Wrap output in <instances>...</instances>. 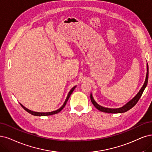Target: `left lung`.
Listing matches in <instances>:
<instances>
[{
	"label": "left lung",
	"instance_id": "1",
	"mask_svg": "<svg viewBox=\"0 0 152 152\" xmlns=\"http://www.w3.org/2000/svg\"><path fill=\"white\" fill-rule=\"evenodd\" d=\"M148 63H147V75H146L145 81L143 85L142 86L141 89H140V91L136 94L135 96L130 101H129V102L127 103H126L124 106H121V107H120V108H105V107H103V106H100L96 102H95V100L94 99L91 93V95H90L91 101L92 103L93 104V105L95 106V108L98 109V110L104 112V113H125V112H126V111H128L129 110H130L131 108H132L133 106L137 103V102H138V100L140 99V97L142 96V93H143V91L145 90V88L147 87V83H148Z\"/></svg>",
	"mask_w": 152,
	"mask_h": 152
}]
</instances>
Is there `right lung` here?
<instances>
[{
  "instance_id": "1",
  "label": "right lung",
  "mask_w": 152,
  "mask_h": 152,
  "mask_svg": "<svg viewBox=\"0 0 152 152\" xmlns=\"http://www.w3.org/2000/svg\"><path fill=\"white\" fill-rule=\"evenodd\" d=\"M76 87V86H74L73 87L71 90L69 91V93H68V94H67V98H66V100H65V102H64V104H63V106H61V107L60 108H59L58 110H56V111H51V112H46V113H42V112H36V111H31V110H29V109H27V108H26L25 106H24L23 105H22L21 103H20V104L21 105V106L22 108H23L26 111H27L28 113H30V114H31V115H34V116H49V115H55V114H57V113H58L59 112H60L62 110H63V108H64V106H66V103L67 102V100L69 99V97H70V96H71V94H72V93L73 92V91H74V89H75V88Z\"/></svg>"
}]
</instances>
